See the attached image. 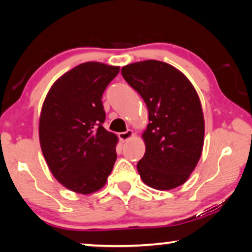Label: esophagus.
Returning <instances> with one entry per match:
<instances>
[{
  "instance_id": "34e87169",
  "label": "esophagus",
  "mask_w": 252,
  "mask_h": 252,
  "mask_svg": "<svg viewBox=\"0 0 252 252\" xmlns=\"http://www.w3.org/2000/svg\"><path fill=\"white\" fill-rule=\"evenodd\" d=\"M133 135H134L133 131H132V130H127V131H126V132H121V133H119V139H120L122 142H126V141H127V140H129V139H131Z\"/></svg>"
}]
</instances>
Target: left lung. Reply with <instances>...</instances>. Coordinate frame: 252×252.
Returning <instances> with one entry per match:
<instances>
[{
  "instance_id": "obj_1",
  "label": "left lung",
  "mask_w": 252,
  "mask_h": 252,
  "mask_svg": "<svg viewBox=\"0 0 252 252\" xmlns=\"http://www.w3.org/2000/svg\"><path fill=\"white\" fill-rule=\"evenodd\" d=\"M121 73L149 111L150 122L142 134L146 153L136 165L142 181L157 190L183 185L203 148L204 119L197 91L182 72L157 60L131 63Z\"/></svg>"
}]
</instances>
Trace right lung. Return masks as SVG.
I'll return each mask as SVG.
<instances>
[{"label": "right lung", "instance_id": "obj_1", "mask_svg": "<svg viewBox=\"0 0 252 252\" xmlns=\"http://www.w3.org/2000/svg\"><path fill=\"white\" fill-rule=\"evenodd\" d=\"M120 67L85 62L55 81L39 123L42 153L54 178L71 191L103 187L117 160L118 136L103 127L102 94Z\"/></svg>", "mask_w": 252, "mask_h": 252}]
</instances>
